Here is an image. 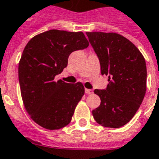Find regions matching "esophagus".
Instances as JSON below:
<instances>
[{"instance_id": "obj_1", "label": "esophagus", "mask_w": 159, "mask_h": 159, "mask_svg": "<svg viewBox=\"0 0 159 159\" xmlns=\"http://www.w3.org/2000/svg\"><path fill=\"white\" fill-rule=\"evenodd\" d=\"M85 93L88 94H92L93 93V90L92 89H85Z\"/></svg>"}]
</instances>
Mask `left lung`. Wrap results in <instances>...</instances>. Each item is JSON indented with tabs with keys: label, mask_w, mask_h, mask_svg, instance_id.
<instances>
[{
	"label": "left lung",
	"mask_w": 159,
	"mask_h": 159,
	"mask_svg": "<svg viewBox=\"0 0 159 159\" xmlns=\"http://www.w3.org/2000/svg\"><path fill=\"white\" fill-rule=\"evenodd\" d=\"M96 53L101 74L109 76L105 89H94L101 103L92 111L99 124L117 129L132 119L146 93V62L131 41L117 33L86 32Z\"/></svg>",
	"instance_id": "1"
}]
</instances>
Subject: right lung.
Here are the masks:
<instances>
[{
	"label": "right lung",
	"mask_w": 159,
	"mask_h": 159,
	"mask_svg": "<svg viewBox=\"0 0 159 159\" xmlns=\"http://www.w3.org/2000/svg\"><path fill=\"white\" fill-rule=\"evenodd\" d=\"M89 41L83 32L50 30L35 35L25 45L18 75L25 108L40 126L50 130L68 125L84 88L81 83L55 81L68 65L71 53Z\"/></svg>",
	"instance_id": "add662e5"
}]
</instances>
